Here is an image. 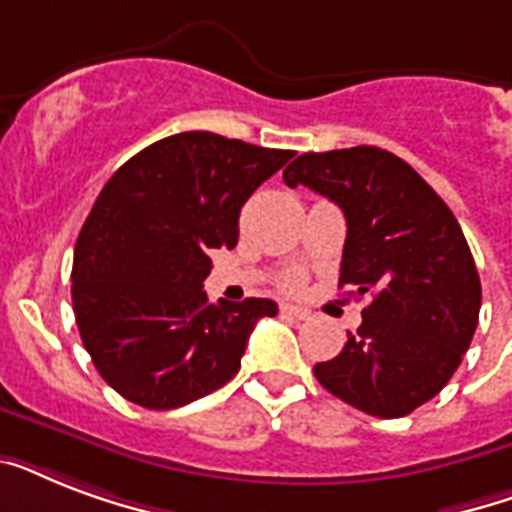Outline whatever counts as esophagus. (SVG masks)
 <instances>
[{
    "label": "esophagus",
    "mask_w": 512,
    "mask_h": 512,
    "mask_svg": "<svg viewBox=\"0 0 512 512\" xmlns=\"http://www.w3.org/2000/svg\"><path fill=\"white\" fill-rule=\"evenodd\" d=\"M281 313H284L287 319H295V321L308 319V311H305V308H297V305H281Z\"/></svg>",
    "instance_id": "34e87169"
}]
</instances>
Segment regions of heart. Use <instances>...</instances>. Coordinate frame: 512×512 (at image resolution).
I'll use <instances>...</instances> for the list:
<instances>
[{
  "instance_id": "b5f03b06",
  "label": "heart",
  "mask_w": 512,
  "mask_h": 512,
  "mask_svg": "<svg viewBox=\"0 0 512 512\" xmlns=\"http://www.w3.org/2000/svg\"><path fill=\"white\" fill-rule=\"evenodd\" d=\"M295 284H297V281H289V287H295Z\"/></svg>"
}]
</instances>
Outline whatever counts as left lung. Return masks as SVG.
Segmentation results:
<instances>
[{
    "label": "left lung",
    "mask_w": 512,
    "mask_h": 512,
    "mask_svg": "<svg viewBox=\"0 0 512 512\" xmlns=\"http://www.w3.org/2000/svg\"><path fill=\"white\" fill-rule=\"evenodd\" d=\"M284 183L342 209L340 287L372 297L340 353L313 366L316 380L372 417L414 412L452 380L478 327L481 279L457 217L404 159L374 146L297 156Z\"/></svg>",
    "instance_id": "left-lung-1"
}]
</instances>
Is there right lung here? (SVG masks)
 <instances>
[{"label": "right lung", "instance_id": "right-lung-1", "mask_svg": "<svg viewBox=\"0 0 512 512\" xmlns=\"http://www.w3.org/2000/svg\"><path fill=\"white\" fill-rule=\"evenodd\" d=\"M292 151L215 132L156 140L111 175L76 239L71 297L100 377L146 409H177L239 372L252 329L279 305L209 303L212 249L239 241V212Z\"/></svg>", "mask_w": 512, "mask_h": 512}]
</instances>
